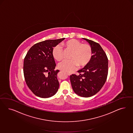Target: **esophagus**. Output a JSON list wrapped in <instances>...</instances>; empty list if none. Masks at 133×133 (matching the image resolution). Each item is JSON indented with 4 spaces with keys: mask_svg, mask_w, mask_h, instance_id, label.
I'll return each mask as SVG.
<instances>
[{
    "mask_svg": "<svg viewBox=\"0 0 133 133\" xmlns=\"http://www.w3.org/2000/svg\"><path fill=\"white\" fill-rule=\"evenodd\" d=\"M67 75H68V76H70V75H71V74H69V73H67Z\"/></svg>",
    "mask_w": 133,
    "mask_h": 133,
    "instance_id": "34e87169",
    "label": "esophagus"
}]
</instances>
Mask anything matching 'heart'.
Wrapping results in <instances>:
<instances>
[{
  "mask_svg": "<svg viewBox=\"0 0 133 133\" xmlns=\"http://www.w3.org/2000/svg\"><path fill=\"white\" fill-rule=\"evenodd\" d=\"M67 50L72 51L70 60H64L58 64V68L66 72H71L77 67H83L88 64L93 56V50L88 44H82L79 40L72 39L63 43ZM52 56L58 61L63 59V52L61 45H58L52 50Z\"/></svg>",
  "mask_w": 133,
  "mask_h": 133,
  "instance_id": "1",
  "label": "heart"
}]
</instances>
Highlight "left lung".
Segmentation results:
<instances>
[{"instance_id": "obj_1", "label": "left lung", "mask_w": 133, "mask_h": 133, "mask_svg": "<svg viewBox=\"0 0 133 133\" xmlns=\"http://www.w3.org/2000/svg\"><path fill=\"white\" fill-rule=\"evenodd\" d=\"M86 40L93 50L91 60L83 68L72 74L70 81L75 93L82 97H90L98 92L106 82L108 72V60L101 45L94 41Z\"/></svg>"}]
</instances>
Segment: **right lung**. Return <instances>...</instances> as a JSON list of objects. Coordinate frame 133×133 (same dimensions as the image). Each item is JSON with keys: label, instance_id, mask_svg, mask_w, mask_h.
<instances>
[{"label": "right lung", "instance_id": "add662e5", "mask_svg": "<svg viewBox=\"0 0 133 133\" xmlns=\"http://www.w3.org/2000/svg\"><path fill=\"white\" fill-rule=\"evenodd\" d=\"M46 40L34 45L24 58L23 72L29 88L36 96L48 98L55 95L59 88L58 70L52 56L54 47L64 39Z\"/></svg>", "mask_w": 133, "mask_h": 133}]
</instances>
